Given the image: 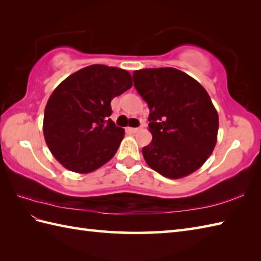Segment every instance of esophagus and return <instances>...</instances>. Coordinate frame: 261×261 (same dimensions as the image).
<instances>
[{
  "instance_id": "34e87169",
  "label": "esophagus",
  "mask_w": 261,
  "mask_h": 261,
  "mask_svg": "<svg viewBox=\"0 0 261 261\" xmlns=\"http://www.w3.org/2000/svg\"><path fill=\"white\" fill-rule=\"evenodd\" d=\"M128 130L132 133H137L140 128H137V127H128Z\"/></svg>"
}]
</instances>
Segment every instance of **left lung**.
<instances>
[{"mask_svg":"<svg viewBox=\"0 0 261 261\" xmlns=\"http://www.w3.org/2000/svg\"><path fill=\"white\" fill-rule=\"evenodd\" d=\"M134 87L149 108L153 138L142 152L161 175L181 178L204 164L217 144L219 116L206 90L175 68L134 71Z\"/></svg>","mask_w":261,"mask_h":261,"instance_id":"8db88e82","label":"left lung"}]
</instances>
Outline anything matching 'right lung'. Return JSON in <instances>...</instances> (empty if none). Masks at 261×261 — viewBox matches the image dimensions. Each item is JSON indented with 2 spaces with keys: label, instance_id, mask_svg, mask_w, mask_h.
Listing matches in <instances>:
<instances>
[{
  "label": "right lung",
  "instance_id": "right-lung-1",
  "mask_svg": "<svg viewBox=\"0 0 261 261\" xmlns=\"http://www.w3.org/2000/svg\"><path fill=\"white\" fill-rule=\"evenodd\" d=\"M128 71L92 65L70 74L52 92L43 135L52 155L67 170L90 173L117 152L125 132L109 118L111 101L132 88Z\"/></svg>",
  "mask_w": 261,
  "mask_h": 261
}]
</instances>
